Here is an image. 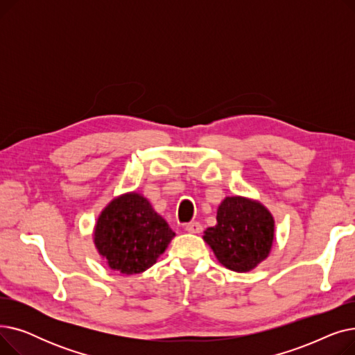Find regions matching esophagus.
<instances>
[{"label":"esophagus","instance_id":"obj_1","mask_svg":"<svg viewBox=\"0 0 355 355\" xmlns=\"http://www.w3.org/2000/svg\"><path fill=\"white\" fill-rule=\"evenodd\" d=\"M185 230H187L189 233H194V234H197V233H201L202 226L200 225L198 221H191V223H189V225H185Z\"/></svg>","mask_w":355,"mask_h":355}]
</instances>
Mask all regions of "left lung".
Listing matches in <instances>:
<instances>
[{"label": "left lung", "mask_w": 355, "mask_h": 355, "mask_svg": "<svg viewBox=\"0 0 355 355\" xmlns=\"http://www.w3.org/2000/svg\"><path fill=\"white\" fill-rule=\"evenodd\" d=\"M204 241L218 262L234 272H249L269 256L275 220L259 201L226 197L217 210V225L204 232Z\"/></svg>", "instance_id": "obj_1"}]
</instances>
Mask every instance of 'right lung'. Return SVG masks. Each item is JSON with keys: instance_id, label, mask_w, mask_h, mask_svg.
I'll return each mask as SVG.
<instances>
[{"instance_id": "right-lung-1", "label": "right lung", "mask_w": 355, "mask_h": 355, "mask_svg": "<svg viewBox=\"0 0 355 355\" xmlns=\"http://www.w3.org/2000/svg\"><path fill=\"white\" fill-rule=\"evenodd\" d=\"M174 236L144 196L128 193L103 209L93 240L112 270L134 275L151 268Z\"/></svg>"}]
</instances>
